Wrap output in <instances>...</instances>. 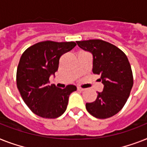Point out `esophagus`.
Listing matches in <instances>:
<instances>
[{
  "label": "esophagus",
  "mask_w": 147,
  "mask_h": 147,
  "mask_svg": "<svg viewBox=\"0 0 147 147\" xmlns=\"http://www.w3.org/2000/svg\"><path fill=\"white\" fill-rule=\"evenodd\" d=\"M77 90H78V91H80V92H82V91H84V90H85V88H80V87H77Z\"/></svg>",
  "instance_id": "obj_1"
}]
</instances>
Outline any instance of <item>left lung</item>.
<instances>
[{
    "label": "left lung",
    "instance_id": "8db88e82",
    "mask_svg": "<svg viewBox=\"0 0 147 147\" xmlns=\"http://www.w3.org/2000/svg\"><path fill=\"white\" fill-rule=\"evenodd\" d=\"M81 49L92 53V72L100 75L104 85L94 102L86 103L91 115L98 119L114 116L124 107L133 86V75L128 59L114 45L101 40L76 41Z\"/></svg>",
    "mask_w": 147,
    "mask_h": 147
}]
</instances>
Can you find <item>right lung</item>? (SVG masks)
<instances>
[{
    "mask_svg": "<svg viewBox=\"0 0 147 147\" xmlns=\"http://www.w3.org/2000/svg\"><path fill=\"white\" fill-rule=\"evenodd\" d=\"M74 42L43 41L33 45L22 55L16 73L17 88L29 109L37 116L58 118L65 112L74 85L65 88L49 86V77L58 71L59 59L76 47Z\"/></svg>",
    "mask_w": 147,
    "mask_h": 147,
    "instance_id": "add662e5",
    "label": "right lung"
}]
</instances>
